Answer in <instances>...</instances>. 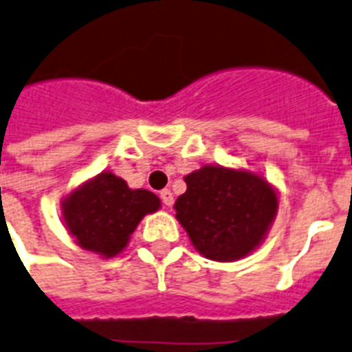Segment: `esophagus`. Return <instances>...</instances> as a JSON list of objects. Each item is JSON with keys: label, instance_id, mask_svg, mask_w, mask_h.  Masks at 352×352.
I'll use <instances>...</instances> for the list:
<instances>
[{"label": "esophagus", "instance_id": "34e87169", "mask_svg": "<svg viewBox=\"0 0 352 352\" xmlns=\"http://www.w3.org/2000/svg\"><path fill=\"white\" fill-rule=\"evenodd\" d=\"M160 197H162V201H164V205H167V207H170L174 203L173 192H170L169 188H164V190L160 192Z\"/></svg>", "mask_w": 352, "mask_h": 352}]
</instances>
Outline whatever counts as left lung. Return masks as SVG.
Here are the masks:
<instances>
[{
  "instance_id": "obj_1",
  "label": "left lung",
  "mask_w": 352,
  "mask_h": 352,
  "mask_svg": "<svg viewBox=\"0 0 352 352\" xmlns=\"http://www.w3.org/2000/svg\"><path fill=\"white\" fill-rule=\"evenodd\" d=\"M185 183L174 208L199 254L226 263L248 255L264 239L277 194L261 176L205 165L185 176Z\"/></svg>"
}]
</instances>
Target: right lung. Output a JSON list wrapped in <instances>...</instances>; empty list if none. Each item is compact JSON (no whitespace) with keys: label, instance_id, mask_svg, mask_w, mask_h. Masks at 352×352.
I'll list each match as a JSON object with an SVG mask.
<instances>
[{"label":"right lung","instance_id":"right-lung-1","mask_svg":"<svg viewBox=\"0 0 352 352\" xmlns=\"http://www.w3.org/2000/svg\"><path fill=\"white\" fill-rule=\"evenodd\" d=\"M158 208L155 194L133 190L111 173L98 174L63 201L69 234L84 250L106 257L120 254L142 217Z\"/></svg>","mask_w":352,"mask_h":352}]
</instances>
